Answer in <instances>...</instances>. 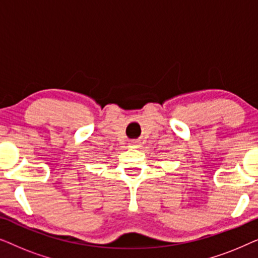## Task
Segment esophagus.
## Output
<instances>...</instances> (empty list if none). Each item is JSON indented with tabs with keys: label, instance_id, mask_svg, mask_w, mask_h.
Returning a JSON list of instances; mask_svg holds the SVG:
<instances>
[{
	"label": "esophagus",
	"instance_id": "esophagus-1",
	"mask_svg": "<svg viewBox=\"0 0 258 258\" xmlns=\"http://www.w3.org/2000/svg\"><path fill=\"white\" fill-rule=\"evenodd\" d=\"M129 147H132V148H139V147H140V142H139V141H132V142L129 143Z\"/></svg>",
	"mask_w": 258,
	"mask_h": 258
}]
</instances>
